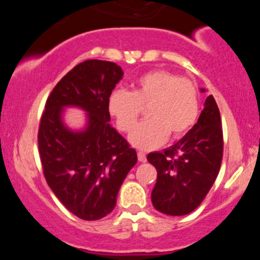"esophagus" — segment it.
<instances>
[{"instance_id": "obj_1", "label": "esophagus", "mask_w": 260, "mask_h": 260, "mask_svg": "<svg viewBox=\"0 0 260 260\" xmlns=\"http://www.w3.org/2000/svg\"><path fill=\"white\" fill-rule=\"evenodd\" d=\"M138 160L140 162H145L147 161V155L143 153V151H138Z\"/></svg>"}]
</instances>
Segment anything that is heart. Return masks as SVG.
Returning <instances> with one entry per match:
<instances>
[{
	"label": "heart",
	"instance_id": "1",
	"mask_svg": "<svg viewBox=\"0 0 260 260\" xmlns=\"http://www.w3.org/2000/svg\"><path fill=\"white\" fill-rule=\"evenodd\" d=\"M148 107L147 121L131 134L136 148L151 150L170 136L181 138L196 124L199 115V92L194 83L169 71L156 70L143 74L132 91L115 90L107 101L109 113L122 132H131Z\"/></svg>",
	"mask_w": 260,
	"mask_h": 260
}]
</instances>
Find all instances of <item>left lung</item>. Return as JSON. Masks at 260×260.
Listing matches in <instances>:
<instances>
[{"label":"left lung","instance_id":"left-lung-1","mask_svg":"<svg viewBox=\"0 0 260 260\" xmlns=\"http://www.w3.org/2000/svg\"><path fill=\"white\" fill-rule=\"evenodd\" d=\"M222 151L221 116L214 96L209 95L198 122L180 142L161 153L148 154L157 171L151 192L154 208L172 216L192 213L216 180Z\"/></svg>","mask_w":260,"mask_h":260}]
</instances>
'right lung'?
I'll return each instance as SVG.
<instances>
[{
    "mask_svg": "<svg viewBox=\"0 0 260 260\" xmlns=\"http://www.w3.org/2000/svg\"><path fill=\"white\" fill-rule=\"evenodd\" d=\"M120 66L86 59L52 89L40 118L38 144L49 187L71 213L94 221L113 210L122 182L137 164V153L110 126L107 101L122 79ZM88 112V127L71 133L60 121L61 107Z\"/></svg>",
    "mask_w": 260,
    "mask_h": 260,
    "instance_id": "1",
    "label": "right lung"
}]
</instances>
